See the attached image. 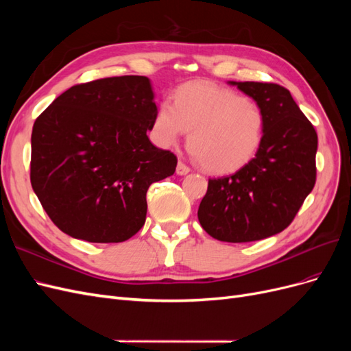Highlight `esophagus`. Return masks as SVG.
<instances>
[{
    "instance_id": "34e87169",
    "label": "esophagus",
    "mask_w": 351,
    "mask_h": 351,
    "mask_svg": "<svg viewBox=\"0 0 351 351\" xmlns=\"http://www.w3.org/2000/svg\"><path fill=\"white\" fill-rule=\"evenodd\" d=\"M176 173H177L178 176H186V174L190 173V168H189L186 164H183L182 161H178L177 168H176Z\"/></svg>"
}]
</instances>
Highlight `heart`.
<instances>
[{
    "label": "heart",
    "mask_w": 351,
    "mask_h": 351,
    "mask_svg": "<svg viewBox=\"0 0 351 351\" xmlns=\"http://www.w3.org/2000/svg\"><path fill=\"white\" fill-rule=\"evenodd\" d=\"M187 132L189 147L209 174L237 173L258 154L265 114L258 104L237 92L206 82L186 83L169 101L158 104L152 137L171 147Z\"/></svg>",
    "instance_id": "b5f03b06"
}]
</instances>
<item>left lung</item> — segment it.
Returning <instances> with one entry per match:
<instances>
[{
	"label": "left lung",
	"instance_id": "1",
	"mask_svg": "<svg viewBox=\"0 0 351 351\" xmlns=\"http://www.w3.org/2000/svg\"><path fill=\"white\" fill-rule=\"evenodd\" d=\"M265 114L258 154L228 177L210 178L197 218L219 241L246 243L290 226L316 180L317 134L290 90L275 83L232 82Z\"/></svg>",
	"mask_w": 351,
	"mask_h": 351
}]
</instances>
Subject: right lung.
Masks as SVG:
<instances>
[{"label": "right lung", "instance_id": "add662e5", "mask_svg": "<svg viewBox=\"0 0 351 351\" xmlns=\"http://www.w3.org/2000/svg\"><path fill=\"white\" fill-rule=\"evenodd\" d=\"M155 111L151 80L121 76L76 84L38 117L30 183L62 232L120 243L143 227L147 189L177 167L146 134Z\"/></svg>", "mask_w": 351, "mask_h": 351}]
</instances>
